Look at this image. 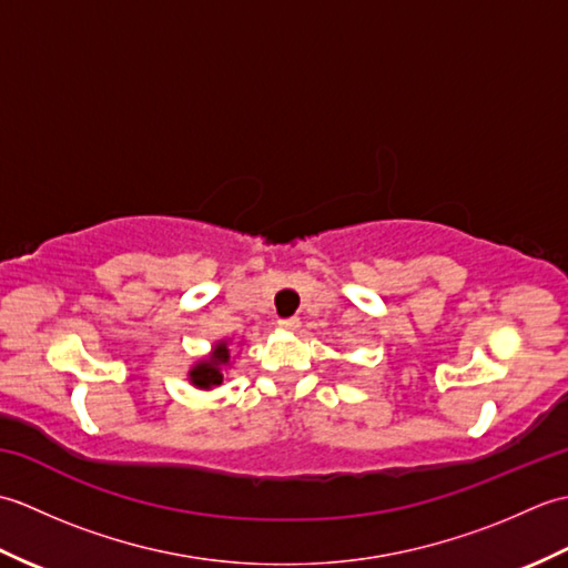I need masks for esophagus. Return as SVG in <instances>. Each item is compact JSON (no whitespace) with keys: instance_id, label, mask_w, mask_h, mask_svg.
Segmentation results:
<instances>
[{"instance_id":"1","label":"esophagus","mask_w":568,"mask_h":568,"mask_svg":"<svg viewBox=\"0 0 568 568\" xmlns=\"http://www.w3.org/2000/svg\"><path fill=\"white\" fill-rule=\"evenodd\" d=\"M277 327L285 329V332H295L300 327V320L297 317H285V320L277 322Z\"/></svg>"}]
</instances>
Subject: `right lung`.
<instances>
[{"mask_svg": "<svg viewBox=\"0 0 568 568\" xmlns=\"http://www.w3.org/2000/svg\"><path fill=\"white\" fill-rule=\"evenodd\" d=\"M229 364V348L226 344H216L214 354L210 356V361H202L195 368L190 371V378L192 383L197 385V388H214V385L222 383V366Z\"/></svg>", "mask_w": 568, "mask_h": 568, "instance_id": "add662e5", "label": "right lung"}]
</instances>
